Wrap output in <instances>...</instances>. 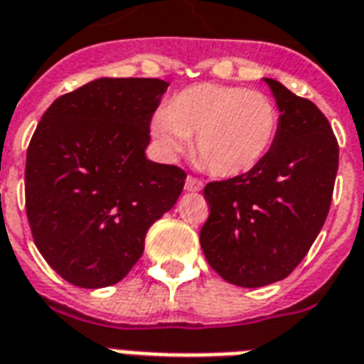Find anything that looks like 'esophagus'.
Segmentation results:
<instances>
[{"instance_id":"obj_1","label":"esophagus","mask_w":364,"mask_h":364,"mask_svg":"<svg viewBox=\"0 0 364 364\" xmlns=\"http://www.w3.org/2000/svg\"><path fill=\"white\" fill-rule=\"evenodd\" d=\"M202 187H204V183L200 179H196V177L188 176L185 179V191H188V193H198V191H202Z\"/></svg>"}]
</instances>
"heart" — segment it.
I'll list each match as a JSON object with an SVG mask.
<instances>
[{"label":"heart","instance_id":"heart-1","mask_svg":"<svg viewBox=\"0 0 364 364\" xmlns=\"http://www.w3.org/2000/svg\"><path fill=\"white\" fill-rule=\"evenodd\" d=\"M279 126V108L267 95L237 85L196 83L154 112L151 132L170 158L185 151L194 135L196 152L213 173L235 177L263 162Z\"/></svg>","mask_w":364,"mask_h":364}]
</instances>
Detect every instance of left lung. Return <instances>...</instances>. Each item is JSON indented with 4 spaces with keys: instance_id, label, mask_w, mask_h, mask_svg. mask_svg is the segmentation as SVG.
Instances as JSON below:
<instances>
[{
    "instance_id": "obj_1",
    "label": "left lung",
    "mask_w": 364,
    "mask_h": 364,
    "mask_svg": "<svg viewBox=\"0 0 364 364\" xmlns=\"http://www.w3.org/2000/svg\"><path fill=\"white\" fill-rule=\"evenodd\" d=\"M263 80L281 112L273 149L254 170L204 188L202 252L221 279L242 288L267 287L298 267L328 215L338 171L326 116L281 82Z\"/></svg>"
}]
</instances>
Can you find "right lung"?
Returning <instances> with one entry per match:
<instances>
[{"label":"right lung","mask_w":364,"mask_h":364,"mask_svg":"<svg viewBox=\"0 0 364 364\" xmlns=\"http://www.w3.org/2000/svg\"><path fill=\"white\" fill-rule=\"evenodd\" d=\"M170 83L99 77L59 97L26 154V213L46 262L74 287H112L143 256L151 225L170 212L187 173L145 154Z\"/></svg>","instance_id":"1"}]
</instances>
